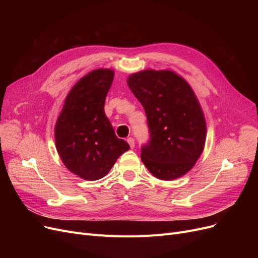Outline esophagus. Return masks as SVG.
Returning <instances> with one entry per match:
<instances>
[{"label":"esophagus","instance_id":"34e87169","mask_svg":"<svg viewBox=\"0 0 258 258\" xmlns=\"http://www.w3.org/2000/svg\"><path fill=\"white\" fill-rule=\"evenodd\" d=\"M127 142H128V144L130 145L131 148L135 147V139L134 138H128L127 139Z\"/></svg>","mask_w":258,"mask_h":258}]
</instances>
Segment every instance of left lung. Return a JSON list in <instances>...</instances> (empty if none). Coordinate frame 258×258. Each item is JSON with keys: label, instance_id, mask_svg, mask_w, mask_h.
Wrapping results in <instances>:
<instances>
[{"label": "left lung", "instance_id": "8db88e82", "mask_svg": "<svg viewBox=\"0 0 258 258\" xmlns=\"http://www.w3.org/2000/svg\"><path fill=\"white\" fill-rule=\"evenodd\" d=\"M127 84L144 107L151 140L141 159L159 179L185 175L199 159L207 137L204 111L190 85L170 70H143Z\"/></svg>", "mask_w": 258, "mask_h": 258}]
</instances>
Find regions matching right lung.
<instances>
[{"label": "right lung", "instance_id": "right-lung-1", "mask_svg": "<svg viewBox=\"0 0 258 258\" xmlns=\"http://www.w3.org/2000/svg\"><path fill=\"white\" fill-rule=\"evenodd\" d=\"M114 80L111 69H97L83 76L69 91L54 126L56 148L63 165L87 181L105 176L130 146L115 135L104 113Z\"/></svg>", "mask_w": 258, "mask_h": 258}]
</instances>
